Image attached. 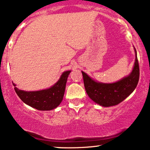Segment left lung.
<instances>
[{"instance_id": "obj_1", "label": "left lung", "mask_w": 150, "mask_h": 150, "mask_svg": "<svg viewBox=\"0 0 150 150\" xmlns=\"http://www.w3.org/2000/svg\"><path fill=\"white\" fill-rule=\"evenodd\" d=\"M134 50L135 59L131 73L116 82L103 83L97 82L82 71L86 92L93 101L104 107L116 106L135 90L139 81L140 69L135 48Z\"/></svg>"}]
</instances>
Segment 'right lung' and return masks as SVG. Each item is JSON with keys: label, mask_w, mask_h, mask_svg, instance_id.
Listing matches in <instances>:
<instances>
[{"label": "right lung", "mask_w": 150, "mask_h": 150, "mask_svg": "<svg viewBox=\"0 0 150 150\" xmlns=\"http://www.w3.org/2000/svg\"><path fill=\"white\" fill-rule=\"evenodd\" d=\"M71 70L63 72L56 83L48 89L39 91H25L15 86V90L20 99L31 107L40 111H50L58 107L63 100L65 85Z\"/></svg>", "instance_id": "add662e5"}]
</instances>
